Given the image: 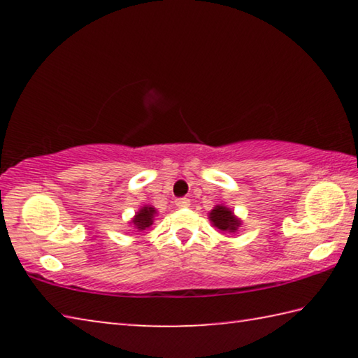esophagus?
<instances>
[{"label":"esophagus","mask_w":358,"mask_h":358,"mask_svg":"<svg viewBox=\"0 0 358 358\" xmlns=\"http://www.w3.org/2000/svg\"><path fill=\"white\" fill-rule=\"evenodd\" d=\"M175 205H177L178 208H187L191 205V202H189V199H187V197H180V199H177V201H175Z\"/></svg>","instance_id":"esophagus-1"}]
</instances>
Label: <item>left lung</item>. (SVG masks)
<instances>
[{
    "label": "left lung",
    "instance_id": "8db88e82",
    "mask_svg": "<svg viewBox=\"0 0 358 358\" xmlns=\"http://www.w3.org/2000/svg\"><path fill=\"white\" fill-rule=\"evenodd\" d=\"M210 221L213 222V226L221 229L222 232H235L241 224L237 217L234 216L232 211L226 207H220V205L215 207V210H211Z\"/></svg>",
    "mask_w": 358,
    "mask_h": 358
}]
</instances>
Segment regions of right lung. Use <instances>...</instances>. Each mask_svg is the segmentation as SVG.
Here are the masks:
<instances>
[{
    "label": "right lung",
    "mask_w": 358,
    "mask_h": 358,
    "mask_svg": "<svg viewBox=\"0 0 358 358\" xmlns=\"http://www.w3.org/2000/svg\"><path fill=\"white\" fill-rule=\"evenodd\" d=\"M156 213V210L153 207H143L138 213L136 215L134 220H132V222H134V226L138 229V230H143L150 227L151 224H153V216Z\"/></svg>",
    "instance_id": "1"
}]
</instances>
